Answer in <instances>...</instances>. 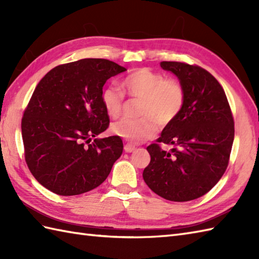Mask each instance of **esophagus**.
Listing matches in <instances>:
<instances>
[{
  "mask_svg": "<svg viewBox=\"0 0 259 259\" xmlns=\"http://www.w3.org/2000/svg\"><path fill=\"white\" fill-rule=\"evenodd\" d=\"M135 150H136V147H135V146L130 145V144H125V145H124V151H125L126 153L134 152Z\"/></svg>",
  "mask_w": 259,
  "mask_h": 259,
  "instance_id": "obj_1",
  "label": "esophagus"
}]
</instances>
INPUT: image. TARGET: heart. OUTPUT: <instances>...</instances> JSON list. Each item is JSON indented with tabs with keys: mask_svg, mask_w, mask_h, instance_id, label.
<instances>
[{
	"mask_svg": "<svg viewBox=\"0 0 259 259\" xmlns=\"http://www.w3.org/2000/svg\"><path fill=\"white\" fill-rule=\"evenodd\" d=\"M121 90L131 98L140 99L137 119H123L111 126V133L130 144H140L156 135L157 122L171 123L183 111L186 95L178 81L149 69H137L121 81ZM102 104L111 119L122 112L123 95L117 88L108 87L101 93Z\"/></svg>",
	"mask_w": 259,
	"mask_h": 259,
	"instance_id": "heart-1",
	"label": "heart"
}]
</instances>
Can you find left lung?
Listing matches in <instances>:
<instances>
[{
    "instance_id": "8db88e82",
    "label": "left lung",
    "mask_w": 259,
    "mask_h": 259,
    "mask_svg": "<svg viewBox=\"0 0 259 259\" xmlns=\"http://www.w3.org/2000/svg\"><path fill=\"white\" fill-rule=\"evenodd\" d=\"M160 67L177 76L186 95L183 111L147 147L150 163L142 177L157 195L171 201L203 196L223 177L228 166L235 129L223 87L200 67L163 61Z\"/></svg>"
}]
</instances>
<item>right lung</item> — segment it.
<instances>
[{"label":"right lung","instance_id":"add662e5","mask_svg":"<svg viewBox=\"0 0 259 259\" xmlns=\"http://www.w3.org/2000/svg\"><path fill=\"white\" fill-rule=\"evenodd\" d=\"M124 71L109 60L82 59L58 65L38 82L21 128L27 167L47 189L75 196L107 179L123 144L118 136L98 138L109 126L101 93L108 79Z\"/></svg>","mask_w":259,"mask_h":259}]
</instances>
